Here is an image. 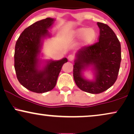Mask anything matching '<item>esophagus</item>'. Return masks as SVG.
Wrapping results in <instances>:
<instances>
[{"label": "esophagus", "instance_id": "1", "mask_svg": "<svg viewBox=\"0 0 134 134\" xmlns=\"http://www.w3.org/2000/svg\"><path fill=\"white\" fill-rule=\"evenodd\" d=\"M68 59H69V60H70V61H73V60L75 59V57H74L73 55L70 54L68 56Z\"/></svg>", "mask_w": 134, "mask_h": 134}]
</instances>
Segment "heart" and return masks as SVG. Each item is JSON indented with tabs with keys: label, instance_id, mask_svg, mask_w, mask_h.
<instances>
[{
	"label": "heart",
	"instance_id": "heart-1",
	"mask_svg": "<svg viewBox=\"0 0 134 134\" xmlns=\"http://www.w3.org/2000/svg\"><path fill=\"white\" fill-rule=\"evenodd\" d=\"M82 38V43L85 45L92 43L96 38V32L93 28H80L74 30L71 33V37L73 39Z\"/></svg>",
	"mask_w": 134,
	"mask_h": 134
}]
</instances>
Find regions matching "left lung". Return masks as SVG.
Segmentation results:
<instances>
[{
  "label": "left lung",
  "instance_id": "1",
  "mask_svg": "<svg viewBox=\"0 0 134 134\" xmlns=\"http://www.w3.org/2000/svg\"><path fill=\"white\" fill-rule=\"evenodd\" d=\"M100 30L99 41L80 49L73 69V75L77 87L82 91L92 94L107 90L118 79L121 61V44L116 34L104 23L98 22ZM91 64L96 70L95 82L84 79L81 72Z\"/></svg>",
  "mask_w": 134,
  "mask_h": 134
}]
</instances>
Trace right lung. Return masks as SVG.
I'll list each match as a JSON object with an SVG mask.
<instances>
[{
    "label": "right lung",
    "mask_w": 134,
    "mask_h": 134,
    "mask_svg": "<svg viewBox=\"0 0 134 134\" xmlns=\"http://www.w3.org/2000/svg\"><path fill=\"white\" fill-rule=\"evenodd\" d=\"M54 20L51 18L35 22L22 32L16 41L14 54V67L16 77L25 88L37 93L51 90L55 87L66 58L51 61L43 70L37 69L38 54L42 37L48 35L47 28Z\"/></svg>",
    "instance_id": "1"
}]
</instances>
